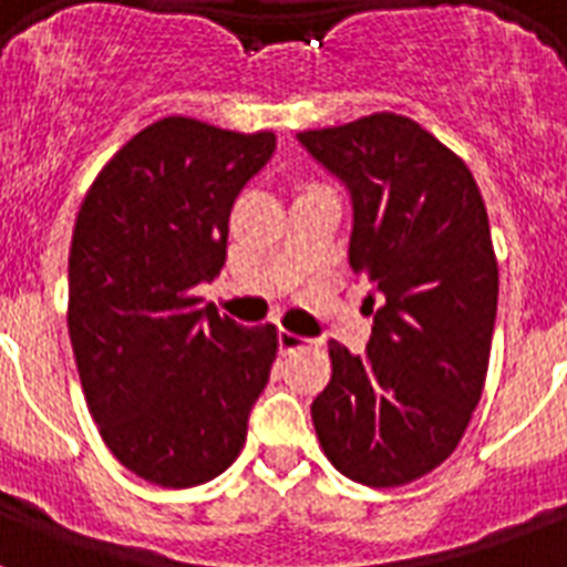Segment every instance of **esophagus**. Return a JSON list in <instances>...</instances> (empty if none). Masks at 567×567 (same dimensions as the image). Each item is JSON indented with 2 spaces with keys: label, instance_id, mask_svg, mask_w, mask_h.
<instances>
[{
  "label": "esophagus",
  "instance_id": "esophagus-1",
  "mask_svg": "<svg viewBox=\"0 0 567 567\" xmlns=\"http://www.w3.org/2000/svg\"><path fill=\"white\" fill-rule=\"evenodd\" d=\"M276 341H279V350H282V353H293V350H300L302 344H309V338L293 336V332H288V329H279Z\"/></svg>",
  "mask_w": 567,
  "mask_h": 567
}]
</instances>
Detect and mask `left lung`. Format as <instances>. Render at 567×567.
<instances>
[{"label": "left lung", "mask_w": 567, "mask_h": 567, "mask_svg": "<svg viewBox=\"0 0 567 567\" xmlns=\"http://www.w3.org/2000/svg\"><path fill=\"white\" fill-rule=\"evenodd\" d=\"M353 203L350 267L382 306L368 350L329 344L332 379L311 403L329 462L394 488L456 450L488 371L497 258L465 162L400 114L297 135Z\"/></svg>", "instance_id": "1"}]
</instances>
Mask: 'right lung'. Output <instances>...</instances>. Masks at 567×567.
<instances>
[{
    "label": "right lung",
    "instance_id": "1",
    "mask_svg": "<svg viewBox=\"0 0 567 567\" xmlns=\"http://www.w3.org/2000/svg\"><path fill=\"white\" fill-rule=\"evenodd\" d=\"M276 150L190 117L137 132L84 196L66 327L109 450L146 483L190 488L247 441L276 327H240L194 297L226 265L235 196Z\"/></svg>",
    "mask_w": 567,
    "mask_h": 567
}]
</instances>
